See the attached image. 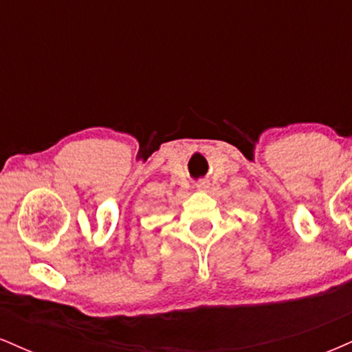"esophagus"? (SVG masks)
I'll return each mask as SVG.
<instances>
[{"instance_id":"34e87169","label":"esophagus","mask_w":352,"mask_h":352,"mask_svg":"<svg viewBox=\"0 0 352 352\" xmlns=\"http://www.w3.org/2000/svg\"><path fill=\"white\" fill-rule=\"evenodd\" d=\"M208 187H210V182L208 180L201 179V180L197 182V188H199V190H207Z\"/></svg>"}]
</instances>
